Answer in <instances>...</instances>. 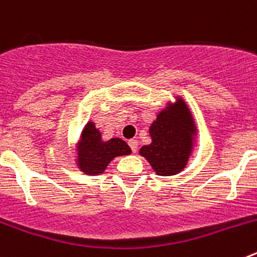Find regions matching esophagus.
I'll return each mask as SVG.
<instances>
[{
    "label": "esophagus",
    "mask_w": 257,
    "mask_h": 257,
    "mask_svg": "<svg viewBox=\"0 0 257 257\" xmlns=\"http://www.w3.org/2000/svg\"><path fill=\"white\" fill-rule=\"evenodd\" d=\"M128 145H130V148H131V151L134 152V153H135L136 151H138V142H136L135 139H133V140H130V142H128Z\"/></svg>",
    "instance_id": "esophagus-1"
}]
</instances>
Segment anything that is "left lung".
Instances as JSON below:
<instances>
[{
	"label": "left lung",
	"instance_id": "1",
	"mask_svg": "<svg viewBox=\"0 0 257 257\" xmlns=\"http://www.w3.org/2000/svg\"><path fill=\"white\" fill-rule=\"evenodd\" d=\"M196 124L183 99L166 106L149 127L152 143L139 151L160 176L179 174L187 166L196 135Z\"/></svg>",
	"mask_w": 257,
	"mask_h": 257
}]
</instances>
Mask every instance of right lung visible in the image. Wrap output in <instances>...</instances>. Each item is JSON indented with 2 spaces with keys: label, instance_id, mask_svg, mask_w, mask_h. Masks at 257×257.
<instances>
[{
  "label": "right lung",
  "instance_id": "1",
  "mask_svg": "<svg viewBox=\"0 0 257 257\" xmlns=\"http://www.w3.org/2000/svg\"><path fill=\"white\" fill-rule=\"evenodd\" d=\"M131 153L126 142L118 138L103 142L94 122H87L77 145V165L86 175H99L118 156Z\"/></svg>",
  "mask_w": 257,
  "mask_h": 257
}]
</instances>
